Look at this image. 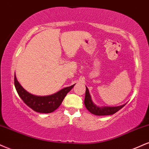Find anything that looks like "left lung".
Instances as JSON below:
<instances>
[{
    "label": "left lung",
    "mask_w": 149,
    "mask_h": 149,
    "mask_svg": "<svg viewBox=\"0 0 149 149\" xmlns=\"http://www.w3.org/2000/svg\"><path fill=\"white\" fill-rule=\"evenodd\" d=\"M84 104L88 111L96 116H107V115L113 114L125 105V104L117 107H100L96 105L95 103L93 102L91 96L86 86Z\"/></svg>",
    "instance_id": "1"
}]
</instances>
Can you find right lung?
<instances>
[{"mask_svg":"<svg viewBox=\"0 0 149 149\" xmlns=\"http://www.w3.org/2000/svg\"><path fill=\"white\" fill-rule=\"evenodd\" d=\"M15 86L17 93L27 106L36 112L48 113L53 112L59 107L68 93L74 87V85L61 89L56 93L49 95L39 96L30 93L22 87L17 81L15 74Z\"/></svg>","mask_w":149,"mask_h":149,"instance_id":"right-lung-1","label":"right lung"}]
</instances>
